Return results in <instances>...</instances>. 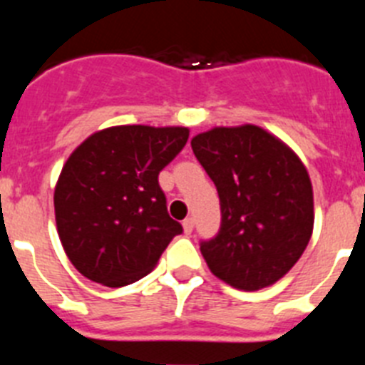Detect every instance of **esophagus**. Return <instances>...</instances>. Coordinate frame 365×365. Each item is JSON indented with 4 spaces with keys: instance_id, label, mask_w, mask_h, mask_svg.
I'll return each mask as SVG.
<instances>
[{
    "instance_id": "1",
    "label": "esophagus",
    "mask_w": 365,
    "mask_h": 365,
    "mask_svg": "<svg viewBox=\"0 0 365 365\" xmlns=\"http://www.w3.org/2000/svg\"><path fill=\"white\" fill-rule=\"evenodd\" d=\"M182 227H185L186 234H192L193 227H195V219H193V217H186L185 221H182Z\"/></svg>"
}]
</instances>
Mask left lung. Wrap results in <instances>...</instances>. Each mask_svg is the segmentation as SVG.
<instances>
[{"mask_svg": "<svg viewBox=\"0 0 365 365\" xmlns=\"http://www.w3.org/2000/svg\"><path fill=\"white\" fill-rule=\"evenodd\" d=\"M192 150L214 180L221 206L219 232L199 243L210 270L243 291L276 283L312 234V186L302 160L250 124L197 135Z\"/></svg>", "mask_w": 365, "mask_h": 365, "instance_id": "left-lung-1", "label": "left lung"}]
</instances>
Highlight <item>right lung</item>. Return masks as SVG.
<instances>
[{
    "instance_id": "obj_1",
    "label": "right lung",
    "mask_w": 365,
    "mask_h": 365,
    "mask_svg": "<svg viewBox=\"0 0 365 365\" xmlns=\"http://www.w3.org/2000/svg\"><path fill=\"white\" fill-rule=\"evenodd\" d=\"M186 140V128L117 125L73 151L54 190V214L82 276L108 287L138 282L182 234L168 214L159 173Z\"/></svg>"
}]
</instances>
